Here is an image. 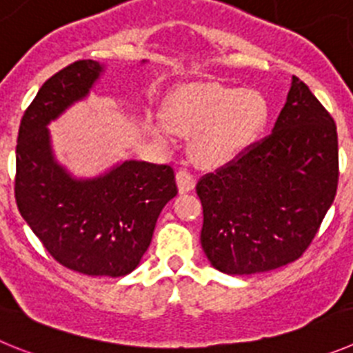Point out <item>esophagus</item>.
I'll list each match as a JSON object with an SVG mask.
<instances>
[{"mask_svg": "<svg viewBox=\"0 0 353 353\" xmlns=\"http://www.w3.org/2000/svg\"><path fill=\"white\" fill-rule=\"evenodd\" d=\"M176 181L179 193H188L195 188V177H193V174H190L188 170H179V172L176 174Z\"/></svg>", "mask_w": 353, "mask_h": 353, "instance_id": "1", "label": "esophagus"}]
</instances>
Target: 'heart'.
I'll list each match as a JSON object with an SVG mask.
<instances>
[{"label":"heart","mask_w":353,"mask_h":353,"mask_svg":"<svg viewBox=\"0 0 353 353\" xmlns=\"http://www.w3.org/2000/svg\"><path fill=\"white\" fill-rule=\"evenodd\" d=\"M269 116L262 93L220 84H188L174 91L167 119L151 121L160 144H170L179 133H196L192 153L199 163L218 165L237 157L252 144Z\"/></svg>","instance_id":"1"}]
</instances>
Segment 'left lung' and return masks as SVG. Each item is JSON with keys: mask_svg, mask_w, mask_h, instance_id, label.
I'll use <instances>...</instances> for the list:
<instances>
[{"mask_svg": "<svg viewBox=\"0 0 353 353\" xmlns=\"http://www.w3.org/2000/svg\"><path fill=\"white\" fill-rule=\"evenodd\" d=\"M338 177L334 119L294 75L268 137L196 183L200 243L212 268L255 274L299 259L331 208Z\"/></svg>", "mask_w": 353, "mask_h": 353, "instance_id": "8db88e82", "label": "left lung"}]
</instances>
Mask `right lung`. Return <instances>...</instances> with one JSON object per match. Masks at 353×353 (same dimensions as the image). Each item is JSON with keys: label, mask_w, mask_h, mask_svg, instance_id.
<instances>
[{"label": "right lung", "mask_w": 353, "mask_h": 353, "mask_svg": "<svg viewBox=\"0 0 353 353\" xmlns=\"http://www.w3.org/2000/svg\"><path fill=\"white\" fill-rule=\"evenodd\" d=\"M103 66L81 59L47 79L19 126L15 202L56 262L88 276H125L141 262L163 205L177 195L170 165L123 161L74 179L50 149L49 125L90 93Z\"/></svg>", "instance_id": "obj_1"}]
</instances>
